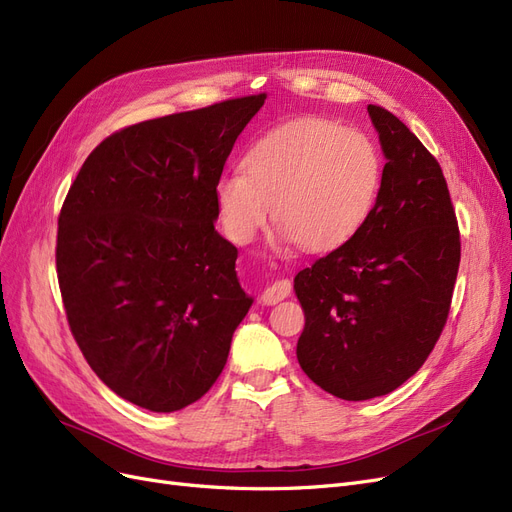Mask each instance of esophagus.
<instances>
[{"label": "esophagus", "instance_id": "esophagus-1", "mask_svg": "<svg viewBox=\"0 0 512 512\" xmlns=\"http://www.w3.org/2000/svg\"><path fill=\"white\" fill-rule=\"evenodd\" d=\"M291 291H293L291 280L282 278V280H276L274 285H270L266 291H263L261 301H263V304H266V306H274V304H278V301L287 299V297L291 295Z\"/></svg>", "mask_w": 512, "mask_h": 512}]
</instances>
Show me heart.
<instances>
[{"label":"heart","mask_w":512,"mask_h":512,"mask_svg":"<svg viewBox=\"0 0 512 512\" xmlns=\"http://www.w3.org/2000/svg\"><path fill=\"white\" fill-rule=\"evenodd\" d=\"M382 181V151L367 132L301 118L268 130L246 149L242 170L217 181L215 202L223 232L236 244L253 242L274 211L282 232L318 253L361 230Z\"/></svg>","instance_id":"1"}]
</instances>
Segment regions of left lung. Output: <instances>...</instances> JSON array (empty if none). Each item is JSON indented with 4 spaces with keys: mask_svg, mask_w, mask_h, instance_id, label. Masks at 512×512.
Listing matches in <instances>:
<instances>
[{
    "mask_svg": "<svg viewBox=\"0 0 512 512\" xmlns=\"http://www.w3.org/2000/svg\"><path fill=\"white\" fill-rule=\"evenodd\" d=\"M386 156L373 213L348 242L295 276L306 314L297 361L344 401L405 384L447 323L460 230L443 170L384 107H367Z\"/></svg>",
    "mask_w": 512,
    "mask_h": 512,
    "instance_id": "obj_1",
    "label": "left lung"
}]
</instances>
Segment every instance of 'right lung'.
Returning <instances> with one entry per match:
<instances>
[{
	"instance_id": "add662e5",
	"label": "right lung",
	"mask_w": 512,
	"mask_h": 512,
	"mask_svg": "<svg viewBox=\"0 0 512 512\" xmlns=\"http://www.w3.org/2000/svg\"><path fill=\"white\" fill-rule=\"evenodd\" d=\"M266 92L132 124L92 149L59 215L56 274L90 369L143 409L211 390L253 299L215 185Z\"/></svg>"
}]
</instances>
